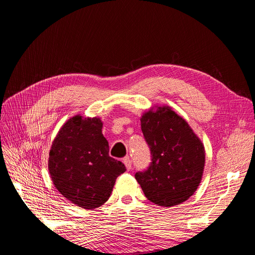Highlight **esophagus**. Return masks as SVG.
I'll use <instances>...</instances> for the list:
<instances>
[{"mask_svg":"<svg viewBox=\"0 0 255 255\" xmlns=\"http://www.w3.org/2000/svg\"><path fill=\"white\" fill-rule=\"evenodd\" d=\"M123 163H125L128 170H130V169H132V160H130V158L128 156L123 158Z\"/></svg>","mask_w":255,"mask_h":255,"instance_id":"34e87169","label":"esophagus"}]
</instances>
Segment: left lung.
<instances>
[{"instance_id": "8db88e82", "label": "left lung", "mask_w": 255, "mask_h": 255, "mask_svg": "<svg viewBox=\"0 0 255 255\" xmlns=\"http://www.w3.org/2000/svg\"><path fill=\"white\" fill-rule=\"evenodd\" d=\"M141 130L151 163L135 173L145 197L160 206L177 205L194 195L205 164V151L188 123L169 107L149 111Z\"/></svg>"}]
</instances>
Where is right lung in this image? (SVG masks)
Returning <instances> with one entry per match:
<instances>
[{"instance_id":"1","label":"right lung","mask_w":255,"mask_h":255,"mask_svg":"<svg viewBox=\"0 0 255 255\" xmlns=\"http://www.w3.org/2000/svg\"><path fill=\"white\" fill-rule=\"evenodd\" d=\"M102 127L99 118L75 116L60 128L50 151L53 184L69 201L87 210L104 204L116 179L127 170L110 156Z\"/></svg>"}]
</instances>
